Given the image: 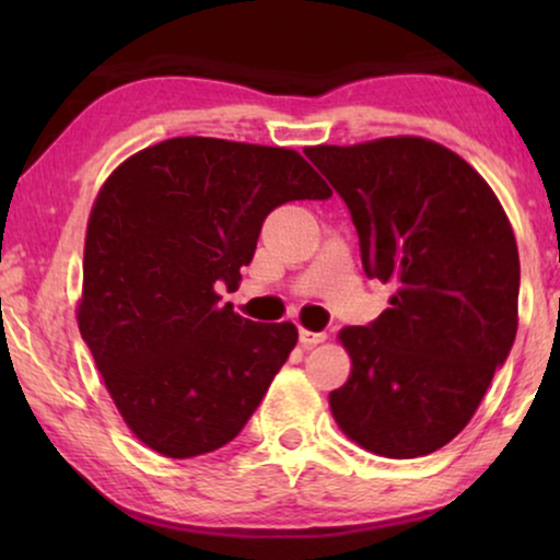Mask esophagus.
I'll list each match as a JSON object with an SVG mask.
<instances>
[{
  "label": "esophagus",
  "mask_w": 560,
  "mask_h": 560,
  "mask_svg": "<svg viewBox=\"0 0 560 560\" xmlns=\"http://www.w3.org/2000/svg\"><path fill=\"white\" fill-rule=\"evenodd\" d=\"M326 334L324 331H308V328H301V343L305 349L316 347V343H324Z\"/></svg>",
  "instance_id": "obj_1"
}]
</instances>
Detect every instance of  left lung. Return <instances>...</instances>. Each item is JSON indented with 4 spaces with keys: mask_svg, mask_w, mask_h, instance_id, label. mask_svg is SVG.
<instances>
[{
    "mask_svg": "<svg viewBox=\"0 0 560 560\" xmlns=\"http://www.w3.org/2000/svg\"><path fill=\"white\" fill-rule=\"evenodd\" d=\"M305 155L349 206L364 272L393 285L370 326H347V439L387 458L433 454L477 412L517 334L520 257L489 183L443 144L380 137Z\"/></svg>",
    "mask_w": 560,
    "mask_h": 560,
    "instance_id": "8db88e82",
    "label": "left lung"
}]
</instances>
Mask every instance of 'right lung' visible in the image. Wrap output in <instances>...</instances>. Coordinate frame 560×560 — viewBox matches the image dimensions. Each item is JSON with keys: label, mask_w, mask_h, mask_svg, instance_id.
Masks as SVG:
<instances>
[{"label": "right lung", "mask_w": 560, "mask_h": 560, "mask_svg": "<svg viewBox=\"0 0 560 560\" xmlns=\"http://www.w3.org/2000/svg\"><path fill=\"white\" fill-rule=\"evenodd\" d=\"M331 188L301 152L173 137L127 158L89 213L75 305L104 385L144 446L171 458L236 439L298 341L221 305L267 213Z\"/></svg>", "instance_id": "1"}]
</instances>
